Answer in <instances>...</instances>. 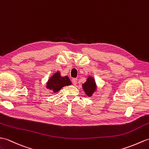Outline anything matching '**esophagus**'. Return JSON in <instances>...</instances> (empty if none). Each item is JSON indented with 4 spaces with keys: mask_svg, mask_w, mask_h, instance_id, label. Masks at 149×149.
Returning <instances> with one entry per match:
<instances>
[{
    "mask_svg": "<svg viewBox=\"0 0 149 149\" xmlns=\"http://www.w3.org/2000/svg\"><path fill=\"white\" fill-rule=\"evenodd\" d=\"M72 83H73L74 85H76V84H77V79H75V78L72 79Z\"/></svg>",
    "mask_w": 149,
    "mask_h": 149,
    "instance_id": "esophagus-1",
    "label": "esophagus"
}]
</instances>
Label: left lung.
<instances>
[{
  "label": "left lung",
  "mask_w": 149,
  "mask_h": 149,
  "mask_svg": "<svg viewBox=\"0 0 149 149\" xmlns=\"http://www.w3.org/2000/svg\"><path fill=\"white\" fill-rule=\"evenodd\" d=\"M82 88L88 96L92 95L96 89V84L94 79L91 77H88L86 82L82 84Z\"/></svg>",
  "instance_id": "1"
}]
</instances>
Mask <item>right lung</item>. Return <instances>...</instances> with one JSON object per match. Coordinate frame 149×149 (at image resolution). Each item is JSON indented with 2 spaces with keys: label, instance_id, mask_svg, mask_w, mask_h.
Returning a JSON list of instances; mask_svg holds the SVG:
<instances>
[{
  "label": "right lung",
  "instance_id": "obj_1",
  "mask_svg": "<svg viewBox=\"0 0 149 149\" xmlns=\"http://www.w3.org/2000/svg\"><path fill=\"white\" fill-rule=\"evenodd\" d=\"M72 84L68 77H61L60 72H56L54 74L53 77L47 82V88L54 93L60 91L61 88L65 86H68Z\"/></svg>",
  "mask_w": 149,
  "mask_h": 149
}]
</instances>
